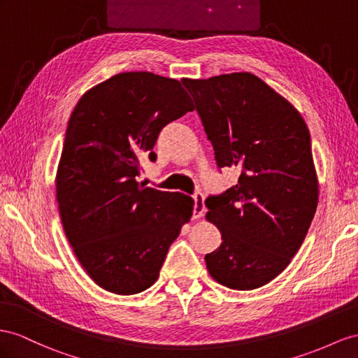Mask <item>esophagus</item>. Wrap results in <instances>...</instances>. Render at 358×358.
Instances as JSON below:
<instances>
[{
	"mask_svg": "<svg viewBox=\"0 0 358 358\" xmlns=\"http://www.w3.org/2000/svg\"><path fill=\"white\" fill-rule=\"evenodd\" d=\"M194 201H195V206H194V219H199L201 216L204 215L206 212V206H204V195L203 194H195L194 195Z\"/></svg>",
	"mask_w": 358,
	"mask_h": 358,
	"instance_id": "obj_1",
	"label": "esophagus"
}]
</instances>
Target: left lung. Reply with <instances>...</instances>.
I'll return each instance as SVG.
<instances>
[{
  "label": "left lung",
  "mask_w": 358,
  "mask_h": 358,
  "mask_svg": "<svg viewBox=\"0 0 358 358\" xmlns=\"http://www.w3.org/2000/svg\"><path fill=\"white\" fill-rule=\"evenodd\" d=\"M219 168L237 185L208 196L207 221L222 243L206 255L213 280L234 290L264 286L289 266L316 213L317 176L310 133L289 101L251 72L182 78Z\"/></svg>",
  "instance_id": "obj_1"
}]
</instances>
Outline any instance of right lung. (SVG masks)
I'll return each mask as SVG.
<instances>
[{"label": "right lung", "mask_w": 358, "mask_h": 358, "mask_svg": "<svg viewBox=\"0 0 358 358\" xmlns=\"http://www.w3.org/2000/svg\"><path fill=\"white\" fill-rule=\"evenodd\" d=\"M194 110L176 78L121 72L89 89L72 112L56 176L66 239L99 287L134 295L157 281L194 199L136 177L162 128Z\"/></svg>", "instance_id": "right-lung-1"}]
</instances>
